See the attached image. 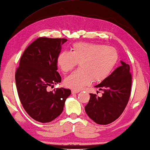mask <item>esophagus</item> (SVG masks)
Masks as SVG:
<instances>
[{
    "instance_id": "1",
    "label": "esophagus",
    "mask_w": 150,
    "mask_h": 150,
    "mask_svg": "<svg viewBox=\"0 0 150 150\" xmlns=\"http://www.w3.org/2000/svg\"><path fill=\"white\" fill-rule=\"evenodd\" d=\"M78 92H79V91H78V90H72V94H78Z\"/></svg>"
}]
</instances>
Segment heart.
<instances>
[{
    "label": "heart",
    "instance_id": "obj_1",
    "mask_svg": "<svg viewBox=\"0 0 150 150\" xmlns=\"http://www.w3.org/2000/svg\"><path fill=\"white\" fill-rule=\"evenodd\" d=\"M118 60L116 49L100 44L78 42L71 52L62 51L57 58V64L63 73L73 70L80 64V69L66 77V87L80 90L93 80L100 82L109 76Z\"/></svg>",
    "mask_w": 150,
    "mask_h": 150
}]
</instances>
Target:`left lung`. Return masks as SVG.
I'll return each instance as SVG.
<instances>
[{
	"label": "left lung",
	"instance_id": "left-lung-1",
	"mask_svg": "<svg viewBox=\"0 0 150 150\" xmlns=\"http://www.w3.org/2000/svg\"><path fill=\"white\" fill-rule=\"evenodd\" d=\"M120 62L121 66L95 86L103 90L102 96L90 94V100L85 106L88 116L98 124L106 125L115 121L121 116L128 102L132 75L129 64L122 61Z\"/></svg>",
	"mask_w": 150,
	"mask_h": 150
}]
</instances>
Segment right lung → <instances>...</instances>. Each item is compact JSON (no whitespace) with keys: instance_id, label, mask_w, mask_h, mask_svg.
Segmentation results:
<instances>
[{"instance_id":"obj_1","label":"right lung","mask_w":150,"mask_h":150,"mask_svg":"<svg viewBox=\"0 0 150 150\" xmlns=\"http://www.w3.org/2000/svg\"><path fill=\"white\" fill-rule=\"evenodd\" d=\"M66 38L40 37L24 50L15 74L16 89L24 109L32 118L47 123L62 112L71 90L60 88L48 91L60 82L57 58Z\"/></svg>"}]
</instances>
